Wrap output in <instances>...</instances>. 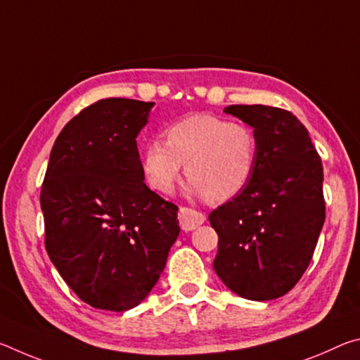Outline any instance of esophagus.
<instances>
[{
  "mask_svg": "<svg viewBox=\"0 0 360 360\" xmlns=\"http://www.w3.org/2000/svg\"><path fill=\"white\" fill-rule=\"evenodd\" d=\"M205 222V214L197 210L187 208V206H182L179 210V224L182 230H195L198 225H202Z\"/></svg>",
  "mask_w": 360,
  "mask_h": 360,
  "instance_id": "1",
  "label": "esophagus"
}]
</instances>
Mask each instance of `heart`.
<instances>
[{"mask_svg": "<svg viewBox=\"0 0 360 360\" xmlns=\"http://www.w3.org/2000/svg\"><path fill=\"white\" fill-rule=\"evenodd\" d=\"M257 152V138L249 125L192 114L167 127L165 143L154 139L146 144L141 165L146 182L157 192H172L186 165L195 193L224 202L249 184Z\"/></svg>", "mask_w": 360, "mask_h": 360, "instance_id": "obj_1", "label": "heart"}]
</instances>
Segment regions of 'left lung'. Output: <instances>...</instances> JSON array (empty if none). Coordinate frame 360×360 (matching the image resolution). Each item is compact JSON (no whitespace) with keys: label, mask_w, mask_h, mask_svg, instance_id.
I'll list each match as a JSON object with an SVG mask.
<instances>
[{"label":"left lung","mask_w":360,"mask_h":360,"mask_svg":"<svg viewBox=\"0 0 360 360\" xmlns=\"http://www.w3.org/2000/svg\"><path fill=\"white\" fill-rule=\"evenodd\" d=\"M224 112L251 125L257 163L249 184L210 214L217 231L214 270L248 300L283 297L300 281L326 221L322 162L294 114L264 105Z\"/></svg>","instance_id":"left-lung-1"}]
</instances>
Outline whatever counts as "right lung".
Returning a JSON list of instances; mask_svg holds the SVG:
<instances>
[{"label": "right lung", "mask_w": 360, "mask_h": 360, "mask_svg": "<svg viewBox=\"0 0 360 360\" xmlns=\"http://www.w3.org/2000/svg\"><path fill=\"white\" fill-rule=\"evenodd\" d=\"M154 103L105 98L60 131L41 188L46 249L82 302L141 303L179 235L178 206L144 184L136 136Z\"/></svg>", "instance_id": "obj_1"}]
</instances>
